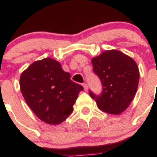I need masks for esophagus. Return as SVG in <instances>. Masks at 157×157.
Instances as JSON below:
<instances>
[{"label": "esophagus", "instance_id": "obj_1", "mask_svg": "<svg viewBox=\"0 0 157 157\" xmlns=\"http://www.w3.org/2000/svg\"><path fill=\"white\" fill-rule=\"evenodd\" d=\"M83 89H84L85 91H87V90H88V85L86 84V83H83Z\"/></svg>", "mask_w": 157, "mask_h": 157}]
</instances>
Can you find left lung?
<instances>
[{"mask_svg": "<svg viewBox=\"0 0 157 157\" xmlns=\"http://www.w3.org/2000/svg\"><path fill=\"white\" fill-rule=\"evenodd\" d=\"M93 71L101 80L100 96L90 95L102 112L119 115L128 108L138 87L140 72L137 63L118 50H108L91 61Z\"/></svg>", "mask_w": 157, "mask_h": 157, "instance_id": "left-lung-1", "label": "left lung"}]
</instances>
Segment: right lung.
<instances>
[{"label": "right lung", "mask_w": 157, "mask_h": 157, "mask_svg": "<svg viewBox=\"0 0 157 157\" xmlns=\"http://www.w3.org/2000/svg\"><path fill=\"white\" fill-rule=\"evenodd\" d=\"M20 90L27 105L40 120L61 124L74 111L83 87L71 80V74L56 60L45 58L30 64L20 75Z\"/></svg>", "instance_id": "obj_1"}]
</instances>
